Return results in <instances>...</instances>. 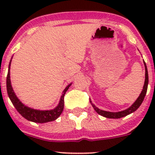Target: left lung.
Wrapping results in <instances>:
<instances>
[{
    "label": "left lung",
    "mask_w": 155,
    "mask_h": 155,
    "mask_svg": "<svg viewBox=\"0 0 155 155\" xmlns=\"http://www.w3.org/2000/svg\"><path fill=\"white\" fill-rule=\"evenodd\" d=\"M144 64H145V84L141 94H140V95L139 96V97L137 98V101H135V103H134L130 107L127 109L126 110L121 111V112H107V111L101 110V109H99L98 108L95 107L94 104H92L94 109H95V111H96L98 114H100V115H102V116L106 117V118H122V117L126 116V115H129V114L132 113V112H135V111L140 107V105H141L142 103H143V100H144L145 94H146L147 88H148V70H147V67H146V64H145V61H144Z\"/></svg>",
    "instance_id": "8db88e82"
}]
</instances>
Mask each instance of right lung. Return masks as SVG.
Returning <instances> with one entry per match:
<instances>
[{
  "label": "right lung",
  "mask_w": 155,
  "mask_h": 155,
  "mask_svg": "<svg viewBox=\"0 0 155 155\" xmlns=\"http://www.w3.org/2000/svg\"><path fill=\"white\" fill-rule=\"evenodd\" d=\"M10 65H9V70L7 76V94H8V96L9 97H10L11 102L12 103V104H13V106L15 107V109H16V110L19 112V114H21V115H22V117H24L25 118H26V119L28 120V121H33V122L36 123H46L48 122V121H54L55 119H57V118L60 116L61 112H63L64 105V97L65 93H66V91H68V89L69 88V87L70 86L71 84H70V85L64 89V91H63V94H62L61 97V101L60 102H59L58 106L55 109H52V110L48 111L36 110V109L25 107V106L24 104H22V103L17 98V97L15 96V93H14L13 90H12V87L10 82Z\"/></svg>",
  "instance_id": "1"
}]
</instances>
